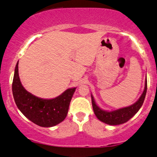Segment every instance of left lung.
I'll return each instance as SVG.
<instances>
[{
	"mask_svg": "<svg viewBox=\"0 0 157 157\" xmlns=\"http://www.w3.org/2000/svg\"><path fill=\"white\" fill-rule=\"evenodd\" d=\"M146 92L147 79L145 80V89H144L141 97H140V99H139L137 101L130 106L122 108V109L115 110V111H107L102 110L97 105L94 100L93 96L91 95V102H92L94 112L96 117L100 121L105 122L108 125H117L125 123V122L128 121L131 117H133L138 112L139 110L140 109L142 104H143L144 100H145Z\"/></svg>",
	"mask_w": 157,
	"mask_h": 157,
	"instance_id": "1",
	"label": "left lung"
}]
</instances>
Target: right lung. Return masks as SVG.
Segmentation results:
<instances>
[{
    "mask_svg": "<svg viewBox=\"0 0 157 157\" xmlns=\"http://www.w3.org/2000/svg\"><path fill=\"white\" fill-rule=\"evenodd\" d=\"M76 88L68 89L60 96L46 100L28 92L21 84L18 75V62L15 69L12 94L14 100L22 113L30 121L41 127H52L66 117L70 102Z\"/></svg>",
    "mask_w": 157,
    "mask_h": 157,
    "instance_id": "add662e5",
    "label": "right lung"
}]
</instances>
